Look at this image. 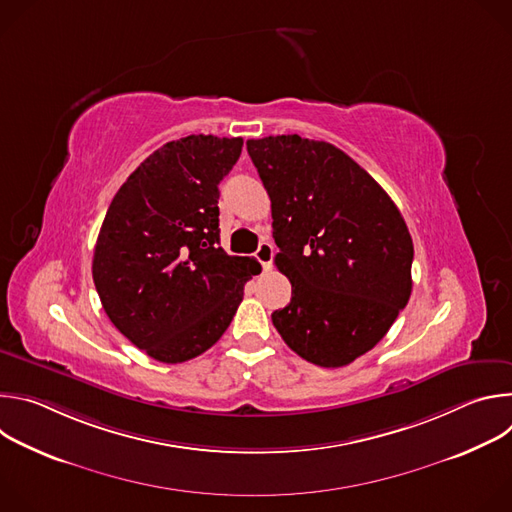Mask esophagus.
<instances>
[{
    "label": "esophagus",
    "mask_w": 512,
    "mask_h": 512,
    "mask_svg": "<svg viewBox=\"0 0 512 512\" xmlns=\"http://www.w3.org/2000/svg\"><path fill=\"white\" fill-rule=\"evenodd\" d=\"M255 257H257V261L263 265V269L267 271V269L271 267V263H273V245L267 243V241H263V243L259 245V249L255 251Z\"/></svg>",
    "instance_id": "obj_1"
}]
</instances>
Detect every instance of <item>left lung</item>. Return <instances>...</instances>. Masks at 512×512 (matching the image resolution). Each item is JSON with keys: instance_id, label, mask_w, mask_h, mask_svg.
<instances>
[{"instance_id": "1", "label": "left lung", "mask_w": 512, "mask_h": 512, "mask_svg": "<svg viewBox=\"0 0 512 512\" xmlns=\"http://www.w3.org/2000/svg\"><path fill=\"white\" fill-rule=\"evenodd\" d=\"M247 152L271 198L275 265L291 283L273 326L308 362L346 367L409 302V229L377 180L332 143L269 135L249 139Z\"/></svg>"}]
</instances>
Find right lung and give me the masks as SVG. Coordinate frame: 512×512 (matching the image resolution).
I'll return each instance as SVG.
<instances>
[{"mask_svg": "<svg viewBox=\"0 0 512 512\" xmlns=\"http://www.w3.org/2000/svg\"><path fill=\"white\" fill-rule=\"evenodd\" d=\"M241 137L188 135L145 158L109 204L93 255V281L115 328L148 356L186 362L229 328L245 283L261 271L227 255L218 184Z\"/></svg>", "mask_w": 512, "mask_h": 512, "instance_id": "obj_1", "label": "right lung"}]
</instances>
